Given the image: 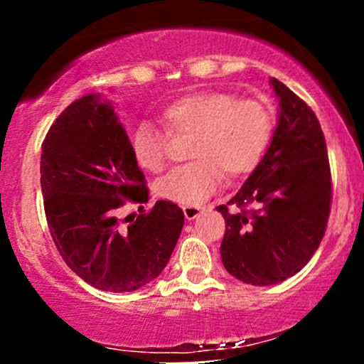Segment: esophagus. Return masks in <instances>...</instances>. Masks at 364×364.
Returning <instances> with one entry per match:
<instances>
[{
	"label": "esophagus",
	"instance_id": "esophagus-1",
	"mask_svg": "<svg viewBox=\"0 0 364 364\" xmlns=\"http://www.w3.org/2000/svg\"><path fill=\"white\" fill-rule=\"evenodd\" d=\"M183 212H185V217L188 220H193L200 215V208L198 207H183Z\"/></svg>",
	"mask_w": 364,
	"mask_h": 364
}]
</instances>
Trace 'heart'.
Wrapping results in <instances>:
<instances>
[{
    "instance_id": "obj_1",
    "label": "heart",
    "mask_w": 364,
    "mask_h": 364,
    "mask_svg": "<svg viewBox=\"0 0 364 364\" xmlns=\"http://www.w3.org/2000/svg\"><path fill=\"white\" fill-rule=\"evenodd\" d=\"M168 135H191L190 164L173 169L156 183L161 198L196 207L219 188L224 174L252 173L272 135V114L262 102L236 99L225 92H193L159 112ZM129 150L140 169L159 173L166 166V136L140 123L129 136Z\"/></svg>"
}]
</instances>
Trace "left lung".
Here are the masks:
<instances>
[{"instance_id":"left-lung-1","label":"left lung","mask_w":364,"mask_h":364,"mask_svg":"<svg viewBox=\"0 0 364 364\" xmlns=\"http://www.w3.org/2000/svg\"><path fill=\"white\" fill-rule=\"evenodd\" d=\"M279 119L265 156L229 200L252 205L224 215L223 263L232 277L252 286H272L310 262L325 235L332 202L327 144L315 112L277 78Z\"/></svg>"}]
</instances>
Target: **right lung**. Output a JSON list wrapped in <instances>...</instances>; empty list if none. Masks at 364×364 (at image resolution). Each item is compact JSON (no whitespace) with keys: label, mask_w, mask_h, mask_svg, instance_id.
<instances>
[{"label":"right lung","mask_w":364,"mask_h":364,"mask_svg":"<svg viewBox=\"0 0 364 364\" xmlns=\"http://www.w3.org/2000/svg\"><path fill=\"white\" fill-rule=\"evenodd\" d=\"M41 188L58 252L95 289L129 292L168 265L185 214L157 200L149 212L121 225L124 202L147 203L145 176L111 102L83 95L58 116L43 144Z\"/></svg>","instance_id":"1"}]
</instances>
